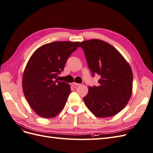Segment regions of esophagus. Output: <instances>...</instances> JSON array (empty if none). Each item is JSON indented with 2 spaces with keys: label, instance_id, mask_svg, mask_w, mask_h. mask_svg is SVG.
<instances>
[{
  "label": "esophagus",
  "instance_id": "esophagus-1",
  "mask_svg": "<svg viewBox=\"0 0 153 153\" xmlns=\"http://www.w3.org/2000/svg\"><path fill=\"white\" fill-rule=\"evenodd\" d=\"M71 84H72V85H73V86H74V85H76V86H78V85H80V84H78V83H76V82H73Z\"/></svg>",
  "mask_w": 153,
  "mask_h": 153
}]
</instances>
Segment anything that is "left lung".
<instances>
[{
    "mask_svg": "<svg viewBox=\"0 0 153 153\" xmlns=\"http://www.w3.org/2000/svg\"><path fill=\"white\" fill-rule=\"evenodd\" d=\"M79 47L84 50L92 75L100 76L99 86L89 87L83 98L85 105L98 117L116 115L126 106L132 94L130 66L116 48L104 41H84Z\"/></svg>",
    "mask_w": 153,
    "mask_h": 153,
    "instance_id": "1",
    "label": "left lung"
}]
</instances>
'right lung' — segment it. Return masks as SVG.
<instances>
[{
    "instance_id": "1",
    "label": "right lung",
    "mask_w": 153,
    "mask_h": 153,
    "mask_svg": "<svg viewBox=\"0 0 153 153\" xmlns=\"http://www.w3.org/2000/svg\"><path fill=\"white\" fill-rule=\"evenodd\" d=\"M80 42L55 41L43 45L31 55L22 78L24 96L34 112L44 118H52L66 105L71 87L58 81L70 55Z\"/></svg>"
}]
</instances>
